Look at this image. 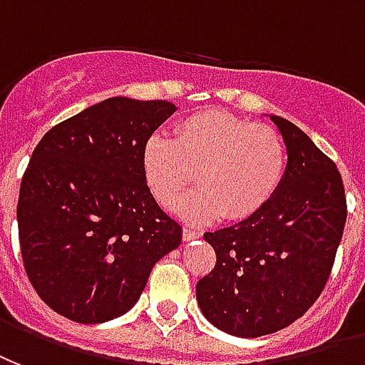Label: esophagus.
Returning a JSON list of instances; mask_svg holds the SVG:
<instances>
[{"label":"esophagus","mask_w":365,"mask_h":365,"mask_svg":"<svg viewBox=\"0 0 365 365\" xmlns=\"http://www.w3.org/2000/svg\"><path fill=\"white\" fill-rule=\"evenodd\" d=\"M202 233L198 230H192V227H182V239L185 241H192V239H198Z\"/></svg>","instance_id":"esophagus-1"}]
</instances>
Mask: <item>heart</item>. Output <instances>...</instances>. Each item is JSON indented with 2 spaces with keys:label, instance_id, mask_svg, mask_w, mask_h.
Listing matches in <instances>:
<instances>
[{
  "label": "heart",
  "instance_id": "obj_1",
  "mask_svg": "<svg viewBox=\"0 0 365 365\" xmlns=\"http://www.w3.org/2000/svg\"><path fill=\"white\" fill-rule=\"evenodd\" d=\"M175 138L150 135L142 148L145 182L171 206L196 178L201 186L181 197L175 212L190 222L225 214L245 222L267 208L288 171V148L274 128L223 110H200L175 126Z\"/></svg>",
  "mask_w": 365,
  "mask_h": 365
}]
</instances>
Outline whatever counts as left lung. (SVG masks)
I'll return each instance as SVG.
<instances>
[{"mask_svg":"<svg viewBox=\"0 0 365 365\" xmlns=\"http://www.w3.org/2000/svg\"><path fill=\"white\" fill-rule=\"evenodd\" d=\"M270 120L288 148L284 182L257 215L204 235L217 260L196 284L204 317L241 339L286 329L317 302L346 223L336 165L295 124Z\"/></svg>","mask_w":365,"mask_h":365,"instance_id":"obj_1","label":"left lung"}]
</instances>
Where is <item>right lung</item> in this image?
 <instances>
[{"label":"right lung","instance_id":"obj_1","mask_svg":"<svg viewBox=\"0 0 365 365\" xmlns=\"http://www.w3.org/2000/svg\"><path fill=\"white\" fill-rule=\"evenodd\" d=\"M177 106L113 97L48 130L17 204L19 243L41 299L76 323L124 315L182 227L157 206L142 148Z\"/></svg>","mask_w":365,"mask_h":365}]
</instances>
